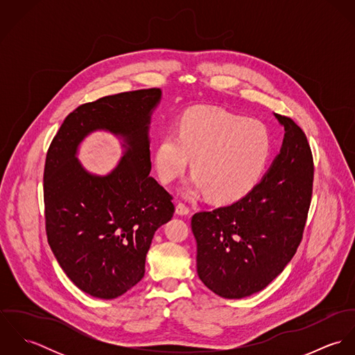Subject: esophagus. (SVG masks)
Masks as SVG:
<instances>
[{"label":"esophagus","instance_id":"34e87169","mask_svg":"<svg viewBox=\"0 0 355 355\" xmlns=\"http://www.w3.org/2000/svg\"><path fill=\"white\" fill-rule=\"evenodd\" d=\"M189 211H190V207L186 203L178 202V205H176V214L186 216V214H189Z\"/></svg>","mask_w":355,"mask_h":355}]
</instances>
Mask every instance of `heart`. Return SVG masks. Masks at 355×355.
<instances>
[{
  "instance_id": "b5f03b06",
  "label": "heart",
  "mask_w": 355,
  "mask_h": 355,
  "mask_svg": "<svg viewBox=\"0 0 355 355\" xmlns=\"http://www.w3.org/2000/svg\"><path fill=\"white\" fill-rule=\"evenodd\" d=\"M272 146L263 123L218 109L194 107L183 113L176 132L169 131L159 139L154 165L159 180L171 183L184 173L193 157L196 175L184 191L232 202L258 183Z\"/></svg>"
}]
</instances>
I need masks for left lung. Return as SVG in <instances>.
Returning a JSON list of instances; mask_svg holds the SVG:
<instances>
[{
  "instance_id": "1",
  "label": "left lung",
  "mask_w": 355,
  "mask_h": 355,
  "mask_svg": "<svg viewBox=\"0 0 355 355\" xmlns=\"http://www.w3.org/2000/svg\"><path fill=\"white\" fill-rule=\"evenodd\" d=\"M275 117L284 127L283 145L261 182L236 202L191 218L198 276L227 300L263 290L302 241L313 191L311 150L290 117Z\"/></svg>"
}]
</instances>
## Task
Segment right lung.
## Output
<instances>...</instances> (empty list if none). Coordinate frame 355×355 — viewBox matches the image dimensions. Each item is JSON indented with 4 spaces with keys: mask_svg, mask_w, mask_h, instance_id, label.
<instances>
[{
    "mask_svg": "<svg viewBox=\"0 0 355 355\" xmlns=\"http://www.w3.org/2000/svg\"><path fill=\"white\" fill-rule=\"evenodd\" d=\"M161 96L148 89L80 105L46 154L48 242L65 275L92 297L114 300L138 284L154 232L173 216L172 197L149 176V128ZM96 130L120 137L125 149L106 175L89 173L77 158L80 144Z\"/></svg>",
    "mask_w": 355,
    "mask_h": 355,
    "instance_id": "1",
    "label": "right lung"
}]
</instances>
